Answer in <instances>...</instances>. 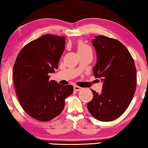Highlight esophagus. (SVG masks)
Here are the masks:
<instances>
[{
    "mask_svg": "<svg viewBox=\"0 0 148 148\" xmlns=\"http://www.w3.org/2000/svg\"><path fill=\"white\" fill-rule=\"evenodd\" d=\"M82 90V88H81L79 86H74V90L76 91V92H78V91H80Z\"/></svg>",
    "mask_w": 148,
    "mask_h": 148,
    "instance_id": "34e87169",
    "label": "esophagus"
}]
</instances>
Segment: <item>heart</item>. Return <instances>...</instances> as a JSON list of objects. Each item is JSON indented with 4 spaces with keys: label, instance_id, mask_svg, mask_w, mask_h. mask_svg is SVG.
Masks as SVG:
<instances>
[{
    "label": "heart",
    "instance_id": "heart-1",
    "mask_svg": "<svg viewBox=\"0 0 148 148\" xmlns=\"http://www.w3.org/2000/svg\"><path fill=\"white\" fill-rule=\"evenodd\" d=\"M88 50H91L89 46L84 43L83 41H79L77 43V50L79 53L85 52Z\"/></svg>",
    "mask_w": 148,
    "mask_h": 148
}]
</instances>
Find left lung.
I'll return each instance as SVG.
<instances>
[{
  "instance_id": "1",
  "label": "left lung",
  "mask_w": 148,
  "mask_h": 148,
  "mask_svg": "<svg viewBox=\"0 0 148 148\" xmlns=\"http://www.w3.org/2000/svg\"><path fill=\"white\" fill-rule=\"evenodd\" d=\"M92 44L97 52L94 76L103 81L100 94L91 90L92 101L87 104L90 114L100 121H112L127 110L136 90L137 70L127 48L113 38L96 36Z\"/></svg>"
}]
</instances>
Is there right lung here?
<instances>
[{"instance_id": "1", "label": "right lung", "mask_w": 148, "mask_h": 148, "mask_svg": "<svg viewBox=\"0 0 148 148\" xmlns=\"http://www.w3.org/2000/svg\"><path fill=\"white\" fill-rule=\"evenodd\" d=\"M65 38L46 34L26 44L13 66V82L21 106L34 119L46 122L63 110L65 99L72 94L71 85L49 81L64 49Z\"/></svg>"}]
</instances>
